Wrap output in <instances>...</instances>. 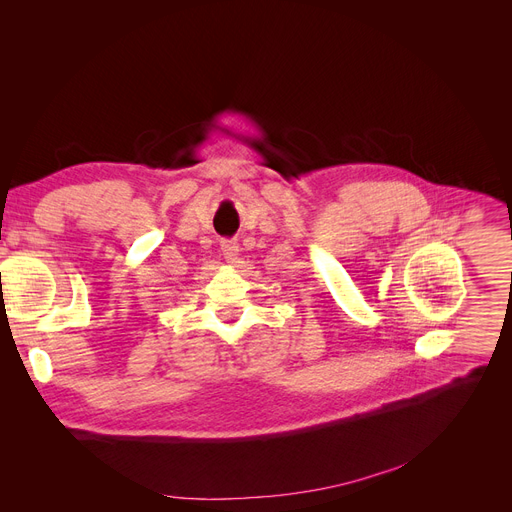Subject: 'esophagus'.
<instances>
[{
  "label": "esophagus",
  "mask_w": 512,
  "mask_h": 512,
  "mask_svg": "<svg viewBox=\"0 0 512 512\" xmlns=\"http://www.w3.org/2000/svg\"><path fill=\"white\" fill-rule=\"evenodd\" d=\"M222 255L226 263H234L238 257V243L236 241H222Z\"/></svg>",
  "instance_id": "34e87169"
}]
</instances>
